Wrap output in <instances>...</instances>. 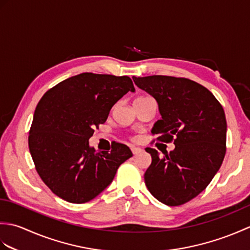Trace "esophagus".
<instances>
[{"mask_svg":"<svg viewBox=\"0 0 250 250\" xmlns=\"http://www.w3.org/2000/svg\"><path fill=\"white\" fill-rule=\"evenodd\" d=\"M132 152H133V155H139V153H141L143 150L141 149V148H137V147H132Z\"/></svg>","mask_w":250,"mask_h":250,"instance_id":"esophagus-1","label":"esophagus"}]
</instances>
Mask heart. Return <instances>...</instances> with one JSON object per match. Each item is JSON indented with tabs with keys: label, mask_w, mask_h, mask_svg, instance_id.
<instances>
[{
	"label": "heart",
	"mask_w": 250,
	"mask_h": 250,
	"mask_svg": "<svg viewBox=\"0 0 250 250\" xmlns=\"http://www.w3.org/2000/svg\"><path fill=\"white\" fill-rule=\"evenodd\" d=\"M139 99H144V98H139ZM137 100V99H136Z\"/></svg>",
	"instance_id": "1"
}]
</instances>
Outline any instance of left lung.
Listing matches in <instances>:
<instances>
[{"label":"left lung","mask_w":250,"mask_h":250,"mask_svg":"<svg viewBox=\"0 0 250 250\" xmlns=\"http://www.w3.org/2000/svg\"><path fill=\"white\" fill-rule=\"evenodd\" d=\"M135 84L156 99L162 118L151 130L174 150L153 148L144 175L150 193L161 203L178 206L200 194L214 178L226 155L227 120L214 94L188 78L133 76Z\"/></svg>","instance_id":"left-lung-1"}]
</instances>
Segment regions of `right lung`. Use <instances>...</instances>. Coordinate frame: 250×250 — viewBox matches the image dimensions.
<instances>
[{
    "label": "right lung",
    "mask_w": 250,
    "mask_h": 250,
    "mask_svg": "<svg viewBox=\"0 0 250 250\" xmlns=\"http://www.w3.org/2000/svg\"><path fill=\"white\" fill-rule=\"evenodd\" d=\"M129 91L128 76L82 73L48 90L37 104L29 133V149L42 180L59 198L82 204L113 182L130 148L114 143L110 151L89 146L94 129Z\"/></svg>",
    "instance_id": "add662e5"
}]
</instances>
